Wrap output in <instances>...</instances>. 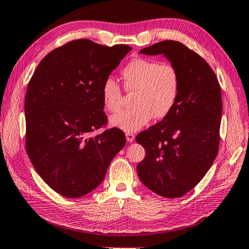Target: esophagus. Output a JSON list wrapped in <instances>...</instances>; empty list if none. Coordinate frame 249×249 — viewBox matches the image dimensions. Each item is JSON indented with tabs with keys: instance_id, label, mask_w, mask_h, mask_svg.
<instances>
[{
	"instance_id": "esophagus-1",
	"label": "esophagus",
	"mask_w": 249,
	"mask_h": 249,
	"mask_svg": "<svg viewBox=\"0 0 249 249\" xmlns=\"http://www.w3.org/2000/svg\"><path fill=\"white\" fill-rule=\"evenodd\" d=\"M125 137H126L127 142H133L134 139H135V135H134L133 133H130V132L125 133Z\"/></svg>"
}]
</instances>
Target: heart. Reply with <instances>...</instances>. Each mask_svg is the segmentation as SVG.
Masks as SVG:
<instances>
[{"label": "heart", "mask_w": 249, "mask_h": 249, "mask_svg": "<svg viewBox=\"0 0 249 249\" xmlns=\"http://www.w3.org/2000/svg\"><path fill=\"white\" fill-rule=\"evenodd\" d=\"M125 91L134 92V108L123 110L110 117V124L125 132H136L152 117L163 118L174 108L180 91V73L172 64L155 59L135 58L123 72ZM106 110L116 112L123 105V92L115 79L107 78L102 88Z\"/></svg>", "instance_id": "1"}]
</instances>
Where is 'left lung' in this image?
<instances>
[{"label":"left lung","instance_id":"left-lung-1","mask_svg":"<svg viewBox=\"0 0 249 249\" xmlns=\"http://www.w3.org/2000/svg\"><path fill=\"white\" fill-rule=\"evenodd\" d=\"M140 54H162L178 69L181 84L172 111L136 136L145 150L137 165L138 176L159 196L182 197L200 182L218 154L220 85L210 65L182 43H156L141 49Z\"/></svg>","mask_w":249,"mask_h":249}]
</instances>
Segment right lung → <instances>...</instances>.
I'll return each instance as SVG.
<instances>
[{
    "instance_id": "right-lung-1",
    "label": "right lung",
    "mask_w": 249,
    "mask_h": 249,
    "mask_svg": "<svg viewBox=\"0 0 249 249\" xmlns=\"http://www.w3.org/2000/svg\"><path fill=\"white\" fill-rule=\"evenodd\" d=\"M132 47H107L76 39L48 53L30 79L25 97L26 150L36 171L67 198L89 194L103 182L112 159L125 144L107 123L104 82Z\"/></svg>"
}]
</instances>
